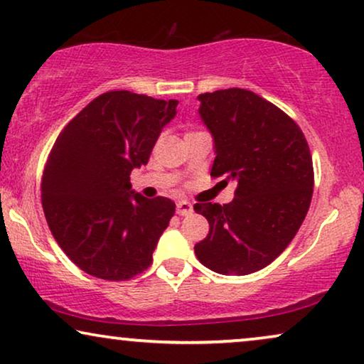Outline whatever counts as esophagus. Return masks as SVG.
Here are the masks:
<instances>
[{
    "mask_svg": "<svg viewBox=\"0 0 364 364\" xmlns=\"http://www.w3.org/2000/svg\"><path fill=\"white\" fill-rule=\"evenodd\" d=\"M192 212H193V207H192L191 202L181 200L177 203V213H178V215H191Z\"/></svg>",
    "mask_w": 364,
    "mask_h": 364,
    "instance_id": "1",
    "label": "esophagus"
}]
</instances>
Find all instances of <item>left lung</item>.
Wrapping results in <instances>:
<instances>
[{
	"label": "left lung",
	"mask_w": 364,
	"mask_h": 364,
	"mask_svg": "<svg viewBox=\"0 0 364 364\" xmlns=\"http://www.w3.org/2000/svg\"><path fill=\"white\" fill-rule=\"evenodd\" d=\"M202 121L215 142L210 176L235 178L230 203H196L208 220L198 242L202 265L222 275L262 270L290 245L310 208L313 161L301 129L275 104L247 89L198 96Z\"/></svg>",
	"instance_id": "obj_1"
}]
</instances>
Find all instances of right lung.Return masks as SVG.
<instances>
[{"label":"right lung","mask_w":364,"mask_h":364,"mask_svg":"<svg viewBox=\"0 0 364 364\" xmlns=\"http://www.w3.org/2000/svg\"><path fill=\"white\" fill-rule=\"evenodd\" d=\"M178 101L131 91L97 96L59 134L41 178V202L58 245L74 265L109 282L147 270L176 213L167 197L131 191Z\"/></svg>","instance_id":"obj_1"}]
</instances>
